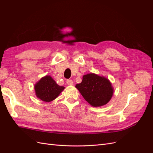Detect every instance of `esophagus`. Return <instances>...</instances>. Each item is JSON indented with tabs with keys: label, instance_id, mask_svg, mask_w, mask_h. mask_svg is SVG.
Instances as JSON below:
<instances>
[{
	"label": "esophagus",
	"instance_id": "esophagus-1",
	"mask_svg": "<svg viewBox=\"0 0 153 153\" xmlns=\"http://www.w3.org/2000/svg\"><path fill=\"white\" fill-rule=\"evenodd\" d=\"M66 83H67V84L68 85H73V82L72 81V80H68L67 81H66Z\"/></svg>",
	"mask_w": 153,
	"mask_h": 153
}]
</instances>
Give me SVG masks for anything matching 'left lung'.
<instances>
[{"label":"left lung","mask_w":153,"mask_h":153,"mask_svg":"<svg viewBox=\"0 0 153 153\" xmlns=\"http://www.w3.org/2000/svg\"><path fill=\"white\" fill-rule=\"evenodd\" d=\"M75 87L85 101L94 107L107 104L114 91L112 83L107 78L93 73L83 76L82 82Z\"/></svg>","instance_id":"8db88e82"}]
</instances>
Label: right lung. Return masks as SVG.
Returning <instances> with one entry per match:
<instances>
[{"instance_id": "add662e5", "label": "right lung", "mask_w": 153, "mask_h": 153, "mask_svg": "<svg viewBox=\"0 0 153 153\" xmlns=\"http://www.w3.org/2000/svg\"><path fill=\"white\" fill-rule=\"evenodd\" d=\"M64 89L65 87L59 85L50 75L42 77L34 85L37 98L45 102H50L57 98Z\"/></svg>"}]
</instances>
